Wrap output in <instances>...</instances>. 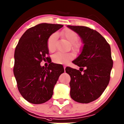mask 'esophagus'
Returning <instances> with one entry per match:
<instances>
[{"instance_id":"obj_1","label":"esophagus","mask_w":124,"mask_h":124,"mask_svg":"<svg viewBox=\"0 0 124 124\" xmlns=\"http://www.w3.org/2000/svg\"><path fill=\"white\" fill-rule=\"evenodd\" d=\"M63 67H64V70H65V68H66V67H67V66H66V65H63Z\"/></svg>"}]
</instances>
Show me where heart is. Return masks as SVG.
Instances as JSON below:
<instances>
[{
	"label": "heart",
	"instance_id": "b5f03b06",
	"mask_svg": "<svg viewBox=\"0 0 124 124\" xmlns=\"http://www.w3.org/2000/svg\"><path fill=\"white\" fill-rule=\"evenodd\" d=\"M62 35L72 43V48L75 51H78L81 48V44L77 40L78 36L76 32L70 30L66 29L62 32ZM57 39V33H54L49 36L47 41L48 49L49 52H54L56 48V40ZM73 55L71 54H65L62 52H57L52 56L53 62L56 64H66L72 60Z\"/></svg>",
	"mask_w": 124,
	"mask_h": 124
}]
</instances>
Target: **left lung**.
Returning <instances> with one entry per match:
<instances>
[{
    "label": "left lung",
    "mask_w": 124,
    "mask_h": 124,
    "mask_svg": "<svg viewBox=\"0 0 124 124\" xmlns=\"http://www.w3.org/2000/svg\"><path fill=\"white\" fill-rule=\"evenodd\" d=\"M67 27L78 33L84 44L81 54L72 62L80 70L65 68L70 77V97L78 102L89 103L100 97L109 83L113 67L110 46L96 30L84 26Z\"/></svg>",
    "instance_id": "1"
}]
</instances>
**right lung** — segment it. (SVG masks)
<instances>
[{
  "label": "right lung",
  "instance_id": "right-lung-1",
  "mask_svg": "<svg viewBox=\"0 0 124 124\" xmlns=\"http://www.w3.org/2000/svg\"><path fill=\"white\" fill-rule=\"evenodd\" d=\"M63 25L41 23L24 33L16 46L14 73L18 90L27 101L40 104L51 99L54 85L64 70L51 62L41 67L42 61L49 59L47 41Z\"/></svg>",
  "mask_w": 124,
  "mask_h": 124
}]
</instances>
